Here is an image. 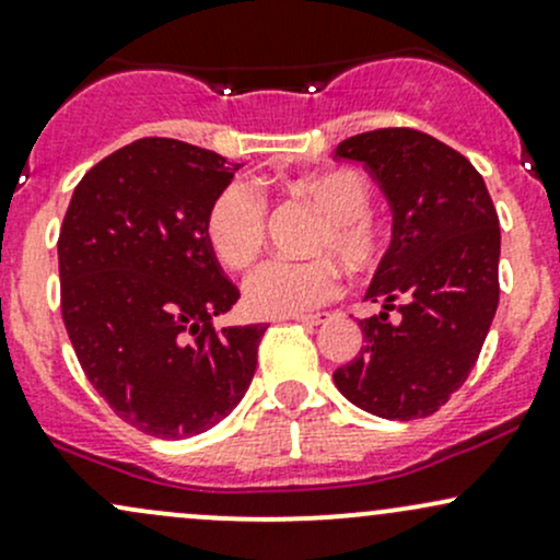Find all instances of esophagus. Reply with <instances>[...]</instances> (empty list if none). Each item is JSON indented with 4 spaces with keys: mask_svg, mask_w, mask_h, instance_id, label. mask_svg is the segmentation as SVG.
Here are the masks:
<instances>
[{
    "mask_svg": "<svg viewBox=\"0 0 560 560\" xmlns=\"http://www.w3.org/2000/svg\"><path fill=\"white\" fill-rule=\"evenodd\" d=\"M285 320L304 323V326H320V323H326V315H291L285 317Z\"/></svg>",
    "mask_w": 560,
    "mask_h": 560,
    "instance_id": "1",
    "label": "esophagus"
}]
</instances>
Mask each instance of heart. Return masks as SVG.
I'll return each mask as SVG.
<instances>
[{
    "label": "heart",
    "instance_id": "1",
    "mask_svg": "<svg viewBox=\"0 0 560 560\" xmlns=\"http://www.w3.org/2000/svg\"><path fill=\"white\" fill-rule=\"evenodd\" d=\"M326 215L312 248L339 258L352 272H365L382 258L384 240L371 219V186L358 171H323L291 184ZM208 243L213 254L230 267L245 264L261 250L267 237V200L256 186L234 182L221 191L208 210ZM339 293V272L328 258L288 261L267 258L250 269L243 282L245 306L261 317L304 315L330 302Z\"/></svg>",
    "mask_w": 560,
    "mask_h": 560
}]
</instances>
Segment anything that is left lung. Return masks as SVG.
<instances>
[{"instance_id": "obj_1", "label": "left lung", "mask_w": 560, "mask_h": 560, "mask_svg": "<svg viewBox=\"0 0 560 560\" xmlns=\"http://www.w3.org/2000/svg\"><path fill=\"white\" fill-rule=\"evenodd\" d=\"M393 208V240L365 302L363 347L334 382L382 419L430 417L470 376L499 304V219L483 176L456 149L411 128L347 138ZM396 320H388V312Z\"/></svg>"}]
</instances>
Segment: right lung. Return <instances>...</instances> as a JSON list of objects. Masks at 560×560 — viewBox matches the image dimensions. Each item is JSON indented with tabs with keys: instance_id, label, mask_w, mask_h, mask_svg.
Returning a JSON list of instances; mask_svg holds the SVG:
<instances>
[{
	"instance_id": "obj_1",
	"label": "right lung",
	"mask_w": 560,
	"mask_h": 560,
	"mask_svg": "<svg viewBox=\"0 0 560 560\" xmlns=\"http://www.w3.org/2000/svg\"><path fill=\"white\" fill-rule=\"evenodd\" d=\"M234 165L141 138L77 184L58 237L61 312L82 371L119 419L178 441L243 400L267 326L213 328L240 299L206 221Z\"/></svg>"
}]
</instances>
